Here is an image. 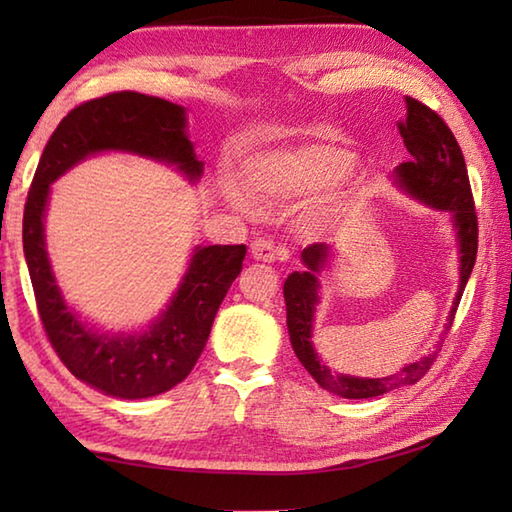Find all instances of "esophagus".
<instances>
[{
  "label": "esophagus",
  "mask_w": 512,
  "mask_h": 512,
  "mask_svg": "<svg viewBox=\"0 0 512 512\" xmlns=\"http://www.w3.org/2000/svg\"><path fill=\"white\" fill-rule=\"evenodd\" d=\"M250 253H253V257L257 259V262H275L277 259V246L273 239H266V237H259L253 242V246H250Z\"/></svg>",
  "instance_id": "esophagus-1"
}]
</instances>
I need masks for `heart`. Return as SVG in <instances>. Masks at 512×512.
<instances>
[{"label":"heart","mask_w":512,"mask_h":512,"mask_svg":"<svg viewBox=\"0 0 512 512\" xmlns=\"http://www.w3.org/2000/svg\"><path fill=\"white\" fill-rule=\"evenodd\" d=\"M354 154L343 147L312 143L281 149L255 160L248 169V187L266 202H288L310 198L336 187L354 169ZM231 200L248 209L242 191H228Z\"/></svg>","instance_id":"1"}]
</instances>
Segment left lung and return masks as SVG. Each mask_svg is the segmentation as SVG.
I'll use <instances>...</instances> for the list:
<instances>
[{"mask_svg":"<svg viewBox=\"0 0 512 512\" xmlns=\"http://www.w3.org/2000/svg\"><path fill=\"white\" fill-rule=\"evenodd\" d=\"M405 101L407 121L400 123L398 129L409 149L411 160L402 162L396 169L398 180L402 187L411 195H416L418 200L436 206V209L451 211L460 237V290L451 308V325L455 319V312H458L462 292L466 281L471 277L477 255V213L473 191L469 173H466L462 149L449 125L444 123V118L436 110H431L429 105L420 103L418 99L407 96ZM328 255L330 246L325 244H310L308 248H303L301 259L308 270L306 273H292L284 284L290 343L301 365L308 369L310 376L317 380L323 389H328L341 398H374L402 385L418 383V380L429 372L431 365L436 363L440 350L427 354L420 358V361L402 367L400 372L385 378H354L347 374H334L332 369L321 363V358L312 347L310 332L314 306H317L319 301L317 275L321 273L325 262H328Z\"/></svg>","mask_w":512,"mask_h":512,"instance_id":"obj_1","label":"left lung"}]
</instances>
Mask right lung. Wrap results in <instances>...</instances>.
Masks as SVG:
<instances>
[{
  "instance_id": "obj_1",
  "label": "right lung",
  "mask_w": 512,
  "mask_h": 512,
  "mask_svg": "<svg viewBox=\"0 0 512 512\" xmlns=\"http://www.w3.org/2000/svg\"><path fill=\"white\" fill-rule=\"evenodd\" d=\"M103 149H125L173 162L193 180L202 173V162L195 160L191 140L184 134L180 105L129 90L76 105L52 132L30 184L24 206L26 264L41 325L61 363L107 396L149 398L182 383L198 363L217 308L242 270L246 246L195 250L171 306L143 336L90 332L68 310L54 284L43 244V211L50 182Z\"/></svg>"
}]
</instances>
